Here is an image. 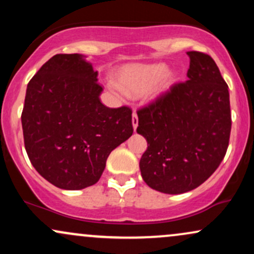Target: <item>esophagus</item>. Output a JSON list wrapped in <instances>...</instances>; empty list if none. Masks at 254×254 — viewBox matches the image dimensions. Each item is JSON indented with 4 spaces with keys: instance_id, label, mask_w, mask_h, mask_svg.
Wrapping results in <instances>:
<instances>
[{
    "instance_id": "esophagus-1",
    "label": "esophagus",
    "mask_w": 254,
    "mask_h": 254,
    "mask_svg": "<svg viewBox=\"0 0 254 254\" xmlns=\"http://www.w3.org/2000/svg\"><path fill=\"white\" fill-rule=\"evenodd\" d=\"M137 125H138V118H137L136 112H133L132 113V127H133V130H136Z\"/></svg>"
}]
</instances>
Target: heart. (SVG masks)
<instances>
[{
    "mask_svg": "<svg viewBox=\"0 0 254 254\" xmlns=\"http://www.w3.org/2000/svg\"><path fill=\"white\" fill-rule=\"evenodd\" d=\"M119 87L113 90L119 95L139 97L151 90L154 97L162 94L174 82V75L167 71L165 64H133L122 69L118 74Z\"/></svg>",
    "mask_w": 254,
    "mask_h": 254,
    "instance_id": "obj_1",
    "label": "heart"
}]
</instances>
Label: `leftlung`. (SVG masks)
I'll use <instances>...</instances> for the list:
<instances>
[{
  "label": "left lung",
  "instance_id": "1",
  "mask_svg": "<svg viewBox=\"0 0 254 254\" xmlns=\"http://www.w3.org/2000/svg\"><path fill=\"white\" fill-rule=\"evenodd\" d=\"M188 56V81L137 111V133L148 143L139 160L142 178L168 194L193 190L216 171L232 129L228 86L215 61L198 51Z\"/></svg>",
  "mask_w": 254,
  "mask_h": 254
}]
</instances>
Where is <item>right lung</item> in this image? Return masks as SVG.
I'll return each instance as SVG.
<instances>
[{
  "mask_svg": "<svg viewBox=\"0 0 254 254\" xmlns=\"http://www.w3.org/2000/svg\"><path fill=\"white\" fill-rule=\"evenodd\" d=\"M101 92L98 71L80 54L55 55L27 84L21 115L26 151L57 188L94 185L111 151L132 135V111L105 106Z\"/></svg>",
  "mask_w": 254,
  "mask_h": 254,
  "instance_id": "add662e5",
  "label": "right lung"
}]
</instances>
